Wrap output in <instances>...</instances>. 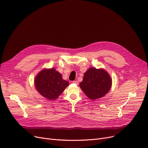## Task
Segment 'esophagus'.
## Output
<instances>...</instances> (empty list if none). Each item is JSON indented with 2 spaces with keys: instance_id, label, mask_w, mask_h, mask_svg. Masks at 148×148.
I'll use <instances>...</instances> for the list:
<instances>
[{
  "instance_id": "obj_1",
  "label": "esophagus",
  "mask_w": 148,
  "mask_h": 148,
  "mask_svg": "<svg viewBox=\"0 0 148 148\" xmlns=\"http://www.w3.org/2000/svg\"><path fill=\"white\" fill-rule=\"evenodd\" d=\"M73 83H74V84H78V82H77V81H73Z\"/></svg>"
}]
</instances>
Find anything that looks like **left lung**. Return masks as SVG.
<instances>
[{
  "label": "left lung",
  "instance_id": "obj_1",
  "mask_svg": "<svg viewBox=\"0 0 148 148\" xmlns=\"http://www.w3.org/2000/svg\"><path fill=\"white\" fill-rule=\"evenodd\" d=\"M112 80L103 69L90 68L84 73L80 87L91 100L99 99L111 89Z\"/></svg>",
  "mask_w": 148,
  "mask_h": 148
}]
</instances>
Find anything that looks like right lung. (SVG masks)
Wrapping results in <instances>:
<instances>
[{
  "mask_svg": "<svg viewBox=\"0 0 148 148\" xmlns=\"http://www.w3.org/2000/svg\"><path fill=\"white\" fill-rule=\"evenodd\" d=\"M34 85L37 90L49 100H54L59 97L69 85L62 79V75L54 68L44 69L35 78Z\"/></svg>",
  "mask_w": 148,
  "mask_h": 148,
  "instance_id": "add662e5",
  "label": "right lung"
}]
</instances>
